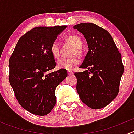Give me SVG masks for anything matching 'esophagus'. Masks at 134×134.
Listing matches in <instances>:
<instances>
[{
    "label": "esophagus",
    "mask_w": 134,
    "mask_h": 134,
    "mask_svg": "<svg viewBox=\"0 0 134 134\" xmlns=\"http://www.w3.org/2000/svg\"><path fill=\"white\" fill-rule=\"evenodd\" d=\"M67 73H68L69 75H72V74H73V72H72V71H67Z\"/></svg>",
    "instance_id": "34e87169"
}]
</instances>
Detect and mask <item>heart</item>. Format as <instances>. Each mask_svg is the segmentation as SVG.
<instances>
[{
    "mask_svg": "<svg viewBox=\"0 0 134 134\" xmlns=\"http://www.w3.org/2000/svg\"><path fill=\"white\" fill-rule=\"evenodd\" d=\"M66 40L75 47L76 52V53H78L80 52V48L82 47V41L80 37L76 35H70L66 38ZM50 52L54 58H58L59 57V47L58 42H52L50 47ZM78 60L75 58H62L58 60L57 66L59 69L71 71L73 69L75 66L78 64Z\"/></svg>",
    "mask_w": 134,
    "mask_h": 134,
    "instance_id": "heart-1",
    "label": "heart"
}]
</instances>
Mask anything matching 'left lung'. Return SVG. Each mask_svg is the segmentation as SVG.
<instances>
[{"instance_id": "8db88e82", "label": "left lung", "mask_w": 134, "mask_h": 134, "mask_svg": "<svg viewBox=\"0 0 134 134\" xmlns=\"http://www.w3.org/2000/svg\"><path fill=\"white\" fill-rule=\"evenodd\" d=\"M87 41L89 51L80 68L75 72L76 90L81 100L91 109L108 106L116 97L124 72L121 54L110 34L90 23L73 26Z\"/></svg>"}]
</instances>
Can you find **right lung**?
Instances as JSON below:
<instances>
[{"mask_svg": "<svg viewBox=\"0 0 134 134\" xmlns=\"http://www.w3.org/2000/svg\"><path fill=\"white\" fill-rule=\"evenodd\" d=\"M66 28H32L20 37L9 58V83L16 98L34 115L43 116L51 111L56 103V87L67 76L63 69L47 73L56 65L50 52L51 44Z\"/></svg>", "mask_w": 134, "mask_h": 134, "instance_id": "right-lung-1", "label": "right lung"}]
</instances>
